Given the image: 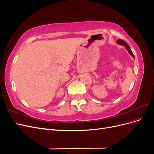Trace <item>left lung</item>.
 Returning <instances> with one entry per match:
<instances>
[{"label": "left lung", "mask_w": 154, "mask_h": 154, "mask_svg": "<svg viewBox=\"0 0 154 154\" xmlns=\"http://www.w3.org/2000/svg\"><path fill=\"white\" fill-rule=\"evenodd\" d=\"M117 43H118V44H120V45H123V46H125V48H126V49H127V50L128 51V52L129 53V54H130V55H131L134 58H135V57H134V54H133V53H132V51L131 49H130V46L127 44V43L126 42H125L123 40L119 39V40H117Z\"/></svg>", "instance_id": "8db88e82"}]
</instances>
